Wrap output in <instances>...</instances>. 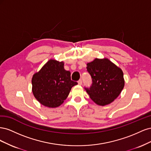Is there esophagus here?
I'll use <instances>...</instances> for the list:
<instances>
[{"label": "esophagus", "instance_id": "34e87169", "mask_svg": "<svg viewBox=\"0 0 151 151\" xmlns=\"http://www.w3.org/2000/svg\"><path fill=\"white\" fill-rule=\"evenodd\" d=\"M78 84L79 85H82V84H83V81H82L81 79L79 80L78 81Z\"/></svg>", "mask_w": 151, "mask_h": 151}]
</instances>
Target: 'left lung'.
<instances>
[{
    "instance_id": "left-lung-1",
    "label": "left lung",
    "mask_w": 151,
    "mask_h": 151,
    "mask_svg": "<svg viewBox=\"0 0 151 151\" xmlns=\"http://www.w3.org/2000/svg\"><path fill=\"white\" fill-rule=\"evenodd\" d=\"M86 68L92 79L91 86L85 88L91 99L100 106L113 102L125 85L121 68L107 58H96L87 64Z\"/></svg>"
}]
</instances>
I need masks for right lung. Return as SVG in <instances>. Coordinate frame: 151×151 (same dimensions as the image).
I'll return each mask as SVG.
<instances>
[{"mask_svg": "<svg viewBox=\"0 0 151 151\" xmlns=\"http://www.w3.org/2000/svg\"><path fill=\"white\" fill-rule=\"evenodd\" d=\"M63 62L50 60L32 78L34 96L45 106L56 108L67 98L77 83L71 80L70 72L64 69Z\"/></svg>", "mask_w": 151, "mask_h": 151, "instance_id": "1", "label": "right lung"}]
</instances>
